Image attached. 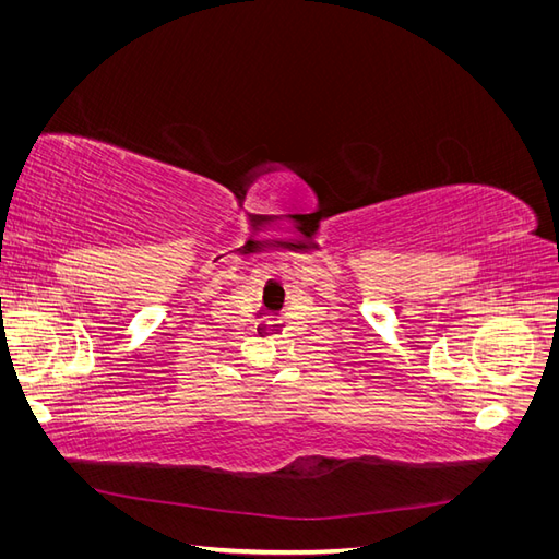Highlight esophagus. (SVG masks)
<instances>
[{"instance_id":"1","label":"esophagus","mask_w":559,"mask_h":559,"mask_svg":"<svg viewBox=\"0 0 559 559\" xmlns=\"http://www.w3.org/2000/svg\"><path fill=\"white\" fill-rule=\"evenodd\" d=\"M259 331H261V335L273 337V335H277V333H280V326L275 324V321H263V324L259 326Z\"/></svg>"}]
</instances>
